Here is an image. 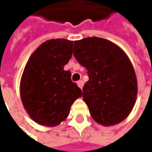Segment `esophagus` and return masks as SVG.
Returning a JSON list of instances; mask_svg holds the SVG:
<instances>
[{
    "label": "esophagus",
    "mask_w": 152,
    "mask_h": 152,
    "mask_svg": "<svg viewBox=\"0 0 152 152\" xmlns=\"http://www.w3.org/2000/svg\"><path fill=\"white\" fill-rule=\"evenodd\" d=\"M77 86H78V87H79L80 89H82V88H83V86H84V82L81 81V80L78 81V82H77Z\"/></svg>",
    "instance_id": "1"
}]
</instances>
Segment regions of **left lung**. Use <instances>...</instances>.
I'll return each instance as SVG.
<instances>
[{"mask_svg":"<svg viewBox=\"0 0 152 152\" xmlns=\"http://www.w3.org/2000/svg\"><path fill=\"white\" fill-rule=\"evenodd\" d=\"M74 56L87 70L83 100L92 118L104 126L125 120L138 91L136 74L126 53L110 40L90 37L74 42Z\"/></svg>","mask_w":152,"mask_h":152,"instance_id":"8db88e82","label":"left lung"}]
</instances>
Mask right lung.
Masks as SVG:
<instances>
[{"label":"right lung","mask_w":152,"mask_h":152,"mask_svg":"<svg viewBox=\"0 0 152 152\" xmlns=\"http://www.w3.org/2000/svg\"><path fill=\"white\" fill-rule=\"evenodd\" d=\"M73 53V41L47 40L29 57L20 84L22 104L28 116L39 125L55 127L67 118L70 107L82 96L64 66Z\"/></svg>","instance_id":"add662e5"}]
</instances>
